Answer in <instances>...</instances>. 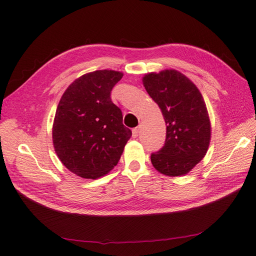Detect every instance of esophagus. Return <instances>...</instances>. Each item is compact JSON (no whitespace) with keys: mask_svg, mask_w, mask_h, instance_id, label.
<instances>
[{"mask_svg":"<svg viewBox=\"0 0 256 256\" xmlns=\"http://www.w3.org/2000/svg\"><path fill=\"white\" fill-rule=\"evenodd\" d=\"M140 131H141V127L140 126L134 128L132 129V136H134V138H136L138 134H140Z\"/></svg>","mask_w":256,"mask_h":256,"instance_id":"34e87169","label":"esophagus"}]
</instances>
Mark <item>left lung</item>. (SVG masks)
Masks as SVG:
<instances>
[{
  "label": "left lung",
  "mask_w": 256,
  "mask_h": 256,
  "mask_svg": "<svg viewBox=\"0 0 256 256\" xmlns=\"http://www.w3.org/2000/svg\"><path fill=\"white\" fill-rule=\"evenodd\" d=\"M143 85L166 124V143L150 156L154 168L168 176L188 174L204 158L210 142V120L202 94L174 69L145 74Z\"/></svg>",
  "instance_id": "1"
}]
</instances>
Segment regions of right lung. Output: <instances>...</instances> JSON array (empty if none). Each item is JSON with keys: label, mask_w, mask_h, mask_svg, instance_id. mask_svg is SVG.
Returning a JSON list of instances; mask_svg holds the SVG:
<instances>
[{"label": "right lung", "mask_w": 256, "mask_h": 256, "mask_svg": "<svg viewBox=\"0 0 256 256\" xmlns=\"http://www.w3.org/2000/svg\"><path fill=\"white\" fill-rule=\"evenodd\" d=\"M122 76L106 69L83 74L58 102L52 128L54 150L62 164L82 178L96 180L109 173L132 134L111 100V90Z\"/></svg>", "instance_id": "obj_1"}]
</instances>
